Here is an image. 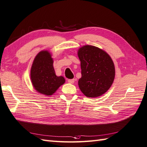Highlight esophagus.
Masks as SVG:
<instances>
[{
  "label": "esophagus",
  "instance_id": "1",
  "mask_svg": "<svg viewBox=\"0 0 147 147\" xmlns=\"http://www.w3.org/2000/svg\"><path fill=\"white\" fill-rule=\"evenodd\" d=\"M67 81L69 82V83H74V79H68Z\"/></svg>",
  "mask_w": 147,
  "mask_h": 147
}]
</instances>
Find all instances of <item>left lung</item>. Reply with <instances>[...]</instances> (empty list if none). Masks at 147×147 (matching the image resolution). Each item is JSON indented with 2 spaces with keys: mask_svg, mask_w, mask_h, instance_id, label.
I'll use <instances>...</instances> for the list:
<instances>
[{
  "mask_svg": "<svg viewBox=\"0 0 147 147\" xmlns=\"http://www.w3.org/2000/svg\"><path fill=\"white\" fill-rule=\"evenodd\" d=\"M78 54L81 69L78 85L82 93L90 98L103 94L111 87L115 78L111 58L104 51L90 45L81 47Z\"/></svg>",
  "mask_w": 147,
  "mask_h": 147,
  "instance_id": "1",
  "label": "left lung"
}]
</instances>
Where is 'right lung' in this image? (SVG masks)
I'll use <instances>...</instances> for the list:
<instances>
[{
	"label": "right lung",
	"instance_id": "add662e5",
	"mask_svg": "<svg viewBox=\"0 0 147 147\" xmlns=\"http://www.w3.org/2000/svg\"><path fill=\"white\" fill-rule=\"evenodd\" d=\"M30 78L34 87L39 93L52 95L65 82L63 76H57L53 67V61L47 51L40 52L32 64Z\"/></svg>",
	"mask_w": 147,
	"mask_h": 147
}]
</instances>
